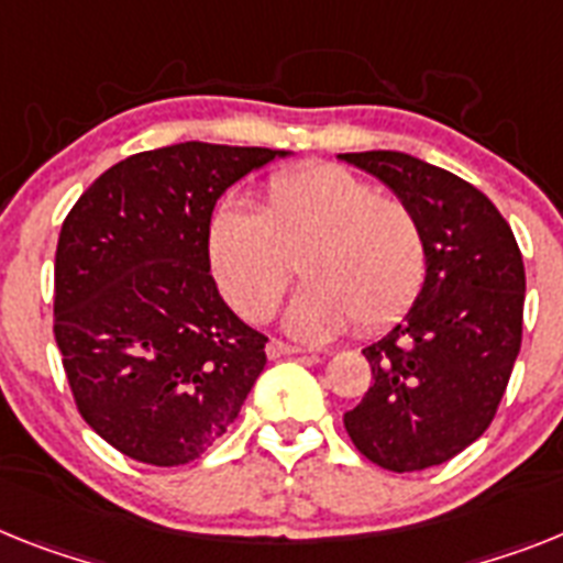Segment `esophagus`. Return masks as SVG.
<instances>
[{
    "instance_id": "obj_1",
    "label": "esophagus",
    "mask_w": 563,
    "mask_h": 563,
    "mask_svg": "<svg viewBox=\"0 0 563 563\" xmlns=\"http://www.w3.org/2000/svg\"><path fill=\"white\" fill-rule=\"evenodd\" d=\"M303 349L300 346H289V343H283V340H268L266 354L272 361H280V357H289V354H300Z\"/></svg>"
}]
</instances>
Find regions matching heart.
Returning <instances> with one entry per match:
<instances>
[{
    "label": "heart",
    "mask_w": 563,
    "mask_h": 563,
    "mask_svg": "<svg viewBox=\"0 0 563 563\" xmlns=\"http://www.w3.org/2000/svg\"><path fill=\"white\" fill-rule=\"evenodd\" d=\"M209 257L229 303L249 320L272 314L300 260L309 283L286 311L289 332L323 340L398 320L427 274L418 217L400 200L332 163L268 179L266 206L223 202L211 214Z\"/></svg>",
    "instance_id": "b5f03b06"
}]
</instances>
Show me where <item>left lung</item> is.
<instances>
[{"label": "left lung", "instance_id": "obj_1", "mask_svg": "<svg viewBox=\"0 0 563 563\" xmlns=\"http://www.w3.org/2000/svg\"><path fill=\"white\" fill-rule=\"evenodd\" d=\"M418 217L427 277L391 332L363 349L372 386L343 415L389 472L446 464L493 423L521 352L523 260L509 223L466 179L400 151L338 154Z\"/></svg>", "mask_w": 563, "mask_h": 563}]
</instances>
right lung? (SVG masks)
Segmentation results:
<instances>
[{"label": "right lung", "instance_id": "add662e5", "mask_svg": "<svg viewBox=\"0 0 563 563\" xmlns=\"http://www.w3.org/2000/svg\"><path fill=\"white\" fill-rule=\"evenodd\" d=\"M289 151L179 143L111 165L65 217L54 338L79 415L122 455L191 464L234 423L266 334L217 291V200Z\"/></svg>", "mask_w": 563, "mask_h": 563}]
</instances>
